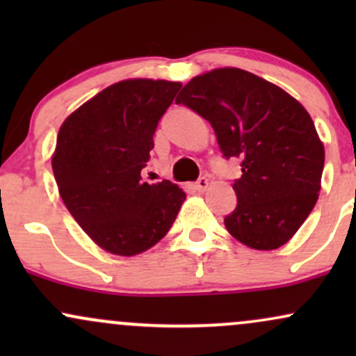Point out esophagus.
Wrapping results in <instances>:
<instances>
[{"mask_svg":"<svg viewBox=\"0 0 356 356\" xmlns=\"http://www.w3.org/2000/svg\"><path fill=\"white\" fill-rule=\"evenodd\" d=\"M207 187H209V179H207V177H199L197 182L194 184V189L199 191V192H204L207 189Z\"/></svg>","mask_w":356,"mask_h":356,"instance_id":"34e87169","label":"esophagus"}]
</instances>
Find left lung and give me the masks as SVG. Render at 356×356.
Instances as JSON below:
<instances>
[{"label": "left lung", "mask_w": 356, "mask_h": 356, "mask_svg": "<svg viewBox=\"0 0 356 356\" xmlns=\"http://www.w3.org/2000/svg\"><path fill=\"white\" fill-rule=\"evenodd\" d=\"M175 104L209 122L224 157L241 159L243 175L232 184L238 206L224 218L231 236L259 251L288 243L318 201L325 165L303 105L239 68L194 76Z\"/></svg>", "instance_id": "8db88e82"}]
</instances>
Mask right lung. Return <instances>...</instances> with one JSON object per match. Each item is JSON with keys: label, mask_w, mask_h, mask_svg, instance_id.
I'll return each instance as SVG.
<instances>
[{"label": "right lung", "mask_w": 356, "mask_h": 356, "mask_svg": "<svg viewBox=\"0 0 356 356\" xmlns=\"http://www.w3.org/2000/svg\"><path fill=\"white\" fill-rule=\"evenodd\" d=\"M182 85L136 79L113 83L60 127L53 174L73 219L102 249L136 256L172 227L186 192L142 181L159 120Z\"/></svg>", "instance_id": "right-lung-1"}]
</instances>
